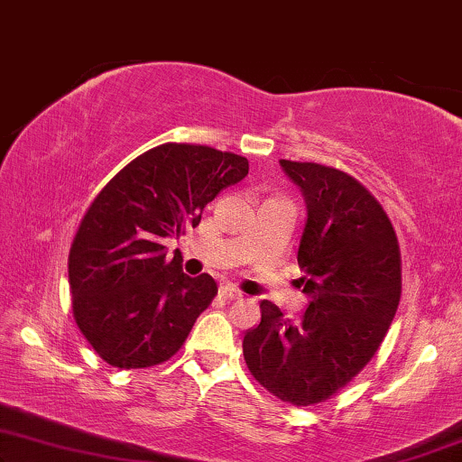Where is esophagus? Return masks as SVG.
<instances>
[{"mask_svg": "<svg viewBox=\"0 0 462 462\" xmlns=\"http://www.w3.org/2000/svg\"><path fill=\"white\" fill-rule=\"evenodd\" d=\"M219 297L222 299H226V301H236V299H240L243 297V293H240L238 289H234V287H230V284H226V287H222L219 289Z\"/></svg>", "mask_w": 462, "mask_h": 462, "instance_id": "esophagus-1", "label": "esophagus"}]
</instances>
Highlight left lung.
Masks as SVG:
<instances>
[{"instance_id":"obj_1","label":"left lung","mask_w":462,"mask_h":462,"mask_svg":"<svg viewBox=\"0 0 462 462\" xmlns=\"http://www.w3.org/2000/svg\"><path fill=\"white\" fill-rule=\"evenodd\" d=\"M308 203L297 262L310 305L287 320L262 301V322L243 341L259 385L293 406L341 392L381 347L402 295V257L392 219L354 175L282 159Z\"/></svg>"}]
</instances>
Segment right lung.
<instances>
[{"instance_id": "1", "label": "right lung", "mask_w": 462, "mask_h": 462, "mask_svg": "<svg viewBox=\"0 0 462 462\" xmlns=\"http://www.w3.org/2000/svg\"><path fill=\"white\" fill-rule=\"evenodd\" d=\"M249 161L203 144L154 146L96 194L69 253L73 316L100 358L115 368H148L180 352L217 295L209 274L181 272L163 238L199 226Z\"/></svg>"}]
</instances>
